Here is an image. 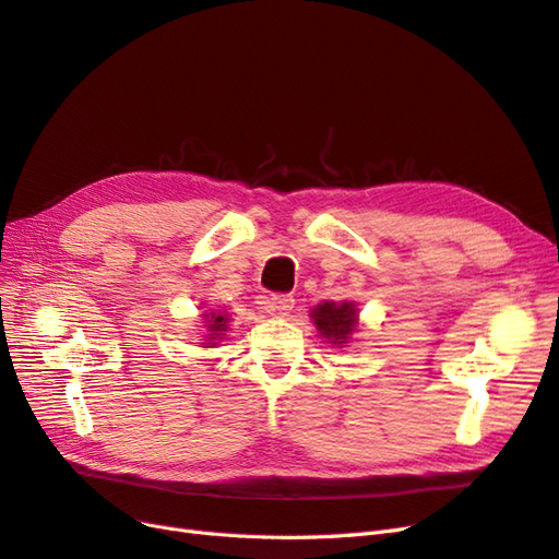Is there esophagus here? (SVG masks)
<instances>
[{
	"mask_svg": "<svg viewBox=\"0 0 559 559\" xmlns=\"http://www.w3.org/2000/svg\"><path fill=\"white\" fill-rule=\"evenodd\" d=\"M296 306V300L292 294H275L273 298H270V308H273L277 314L286 317Z\"/></svg>",
	"mask_w": 559,
	"mask_h": 559,
	"instance_id": "1",
	"label": "esophagus"
}]
</instances>
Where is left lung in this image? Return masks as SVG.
I'll list each match as a JSON object with an SVG mask.
<instances>
[{"instance_id":"1","label":"left lung","mask_w":559,"mask_h":559,"mask_svg":"<svg viewBox=\"0 0 559 559\" xmlns=\"http://www.w3.org/2000/svg\"><path fill=\"white\" fill-rule=\"evenodd\" d=\"M314 324L319 333L329 337L331 343L343 345L347 343V337L354 333V326H357V310H354L352 302H321L319 308L312 312Z\"/></svg>"}]
</instances>
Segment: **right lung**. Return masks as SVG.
<instances>
[{
    "label": "right lung",
    "mask_w": 559,
    "mask_h": 559,
    "mask_svg": "<svg viewBox=\"0 0 559 559\" xmlns=\"http://www.w3.org/2000/svg\"><path fill=\"white\" fill-rule=\"evenodd\" d=\"M226 321H228V314H212V321H210V326H207V331H212L210 333V343L214 341V337L224 335L222 331H226Z\"/></svg>",
    "instance_id": "right-lung-1"
}]
</instances>
